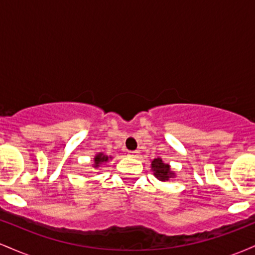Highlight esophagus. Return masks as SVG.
I'll list each match as a JSON object with an SVG mask.
<instances>
[{
	"label": "esophagus",
	"mask_w": 255,
	"mask_h": 255,
	"mask_svg": "<svg viewBox=\"0 0 255 255\" xmlns=\"http://www.w3.org/2000/svg\"><path fill=\"white\" fill-rule=\"evenodd\" d=\"M139 153H140L139 151H129V152H128V156L136 158V157H139Z\"/></svg>",
	"instance_id": "34e87169"
}]
</instances>
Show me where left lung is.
I'll use <instances>...</instances> for the list:
<instances>
[{"mask_svg": "<svg viewBox=\"0 0 255 255\" xmlns=\"http://www.w3.org/2000/svg\"><path fill=\"white\" fill-rule=\"evenodd\" d=\"M151 170L153 172V175L156 176L159 181H169L170 178H174L176 176L175 171L171 170V166L166 163L163 162L162 158H154L151 162Z\"/></svg>", "mask_w": 255, "mask_h": 255, "instance_id": "obj_1", "label": "left lung"}]
</instances>
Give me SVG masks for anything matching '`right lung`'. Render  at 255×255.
<instances>
[{
    "mask_svg": "<svg viewBox=\"0 0 255 255\" xmlns=\"http://www.w3.org/2000/svg\"><path fill=\"white\" fill-rule=\"evenodd\" d=\"M111 156H107V154L104 153V152H98L97 154H96L95 158H93V164L92 166L95 169H98L99 166L105 164L107 162H109V159H111Z\"/></svg>",
    "mask_w": 255,
    "mask_h": 255,
    "instance_id": "obj_1",
    "label": "right lung"
}]
</instances>
